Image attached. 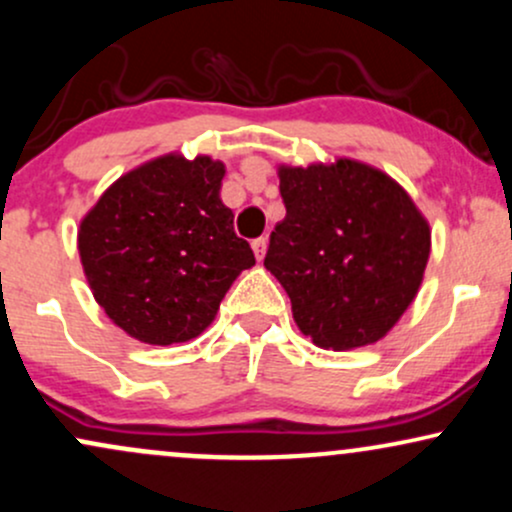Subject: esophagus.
Returning a JSON list of instances; mask_svg holds the SVG:
<instances>
[{
  "label": "esophagus",
  "instance_id": "esophagus-1",
  "mask_svg": "<svg viewBox=\"0 0 512 512\" xmlns=\"http://www.w3.org/2000/svg\"><path fill=\"white\" fill-rule=\"evenodd\" d=\"M252 250H255L257 260H264V252H267V238H255V240H252Z\"/></svg>",
  "mask_w": 512,
  "mask_h": 512
}]
</instances>
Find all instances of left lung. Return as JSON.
Here are the masks:
<instances>
[{"label": "left lung", "instance_id": "1", "mask_svg": "<svg viewBox=\"0 0 512 512\" xmlns=\"http://www.w3.org/2000/svg\"><path fill=\"white\" fill-rule=\"evenodd\" d=\"M286 216L264 267L291 298L293 320L320 349L383 339L416 298L431 228L383 170L339 158L279 168Z\"/></svg>", "mask_w": 512, "mask_h": 512}]
</instances>
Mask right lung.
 Instances as JSON below:
<instances>
[{
	"mask_svg": "<svg viewBox=\"0 0 512 512\" xmlns=\"http://www.w3.org/2000/svg\"><path fill=\"white\" fill-rule=\"evenodd\" d=\"M221 161L168 154L129 170L79 226L93 298L129 337L180 344L202 334L243 269L255 264L221 202Z\"/></svg>",
	"mask_w": 512,
	"mask_h": 512,
	"instance_id": "1",
	"label": "right lung"
}]
</instances>
